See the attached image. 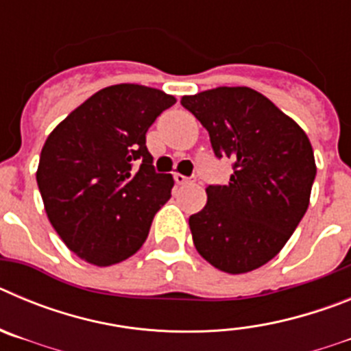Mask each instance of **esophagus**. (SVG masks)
I'll list each match as a JSON object with an SVG mask.
<instances>
[{
  "label": "esophagus",
  "mask_w": 351,
  "mask_h": 351,
  "mask_svg": "<svg viewBox=\"0 0 351 351\" xmlns=\"http://www.w3.org/2000/svg\"><path fill=\"white\" fill-rule=\"evenodd\" d=\"M173 179H176L178 184H193L195 182L193 178H186V176H182V173H173Z\"/></svg>",
  "instance_id": "34e87169"
}]
</instances>
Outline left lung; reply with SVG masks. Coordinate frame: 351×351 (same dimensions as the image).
<instances>
[{
	"instance_id": "left-lung-1",
	"label": "left lung",
	"mask_w": 351,
	"mask_h": 351,
	"mask_svg": "<svg viewBox=\"0 0 351 351\" xmlns=\"http://www.w3.org/2000/svg\"><path fill=\"white\" fill-rule=\"evenodd\" d=\"M218 158L234 160L223 186L190 216L193 244L213 267L244 274L274 258L306 214L316 176L308 135L267 96L246 86L182 96Z\"/></svg>"
}]
</instances>
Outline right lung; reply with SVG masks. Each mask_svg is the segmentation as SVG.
Masks as SVG:
<instances>
[{
    "instance_id": "1",
    "label": "right lung",
    "mask_w": 351,
    "mask_h": 351,
    "mask_svg": "<svg viewBox=\"0 0 351 351\" xmlns=\"http://www.w3.org/2000/svg\"><path fill=\"white\" fill-rule=\"evenodd\" d=\"M172 95L138 84L100 89L47 137L36 182L43 207L68 250L108 267L135 255L173 179L156 173L145 133Z\"/></svg>"
}]
</instances>
